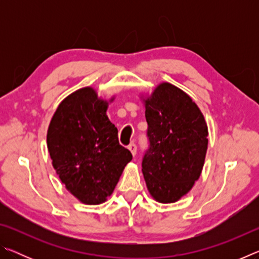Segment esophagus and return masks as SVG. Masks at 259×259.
I'll list each match as a JSON object with an SVG mask.
<instances>
[{
    "mask_svg": "<svg viewBox=\"0 0 259 259\" xmlns=\"http://www.w3.org/2000/svg\"><path fill=\"white\" fill-rule=\"evenodd\" d=\"M128 150L131 152V154H133V155L135 156L136 153H137V146H136L135 143H131L130 145L128 146Z\"/></svg>",
    "mask_w": 259,
    "mask_h": 259,
    "instance_id": "esophagus-1",
    "label": "esophagus"
}]
</instances>
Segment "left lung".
Segmentation results:
<instances>
[{"instance_id": "1", "label": "left lung", "mask_w": 259, "mask_h": 259, "mask_svg": "<svg viewBox=\"0 0 259 259\" xmlns=\"http://www.w3.org/2000/svg\"><path fill=\"white\" fill-rule=\"evenodd\" d=\"M140 99L145 105L150 148L142 171L152 198L174 203L200 178L208 148L204 116L185 91L168 82Z\"/></svg>"}]
</instances>
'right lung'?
I'll use <instances>...</instances> for the list:
<instances>
[{
    "mask_svg": "<svg viewBox=\"0 0 259 259\" xmlns=\"http://www.w3.org/2000/svg\"><path fill=\"white\" fill-rule=\"evenodd\" d=\"M113 100L98 97L93 87L81 88L58 105L48 128L52 165L66 190L84 204L105 202L133 159L106 114Z\"/></svg>",
    "mask_w": 259,
    "mask_h": 259,
    "instance_id": "add662e5",
    "label": "right lung"
}]
</instances>
